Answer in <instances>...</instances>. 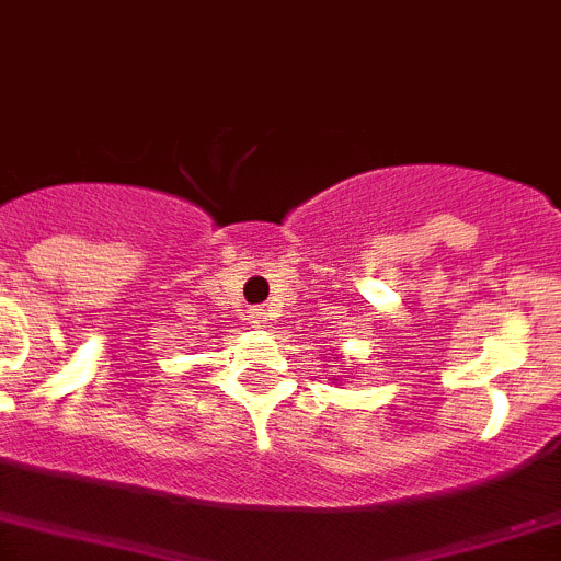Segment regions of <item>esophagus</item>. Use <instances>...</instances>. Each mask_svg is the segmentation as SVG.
<instances>
[{
    "mask_svg": "<svg viewBox=\"0 0 561 561\" xmlns=\"http://www.w3.org/2000/svg\"><path fill=\"white\" fill-rule=\"evenodd\" d=\"M250 324H253V328H264L266 324L264 308H250Z\"/></svg>",
    "mask_w": 561,
    "mask_h": 561,
    "instance_id": "34e87169",
    "label": "esophagus"
}]
</instances>
